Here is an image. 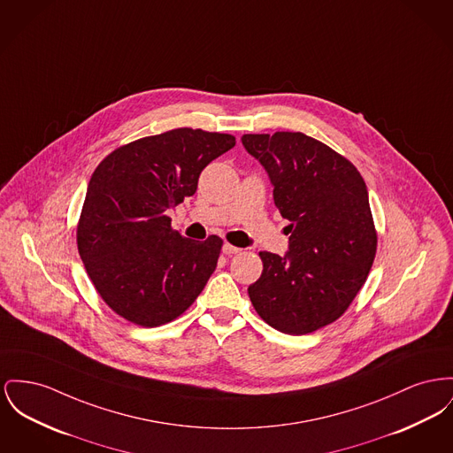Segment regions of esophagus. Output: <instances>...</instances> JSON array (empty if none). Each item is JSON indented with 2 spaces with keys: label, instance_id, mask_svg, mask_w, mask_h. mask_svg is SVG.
Returning a JSON list of instances; mask_svg holds the SVG:
<instances>
[{
  "label": "esophagus",
  "instance_id": "34e87169",
  "mask_svg": "<svg viewBox=\"0 0 453 453\" xmlns=\"http://www.w3.org/2000/svg\"><path fill=\"white\" fill-rule=\"evenodd\" d=\"M222 251H224V255L231 257V255H236V253H240L241 248H238V246H233V244H229V242H226V244L222 246Z\"/></svg>",
  "mask_w": 453,
  "mask_h": 453
}]
</instances>
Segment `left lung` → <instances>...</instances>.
Listing matches in <instances>:
<instances>
[{"mask_svg": "<svg viewBox=\"0 0 453 453\" xmlns=\"http://www.w3.org/2000/svg\"><path fill=\"white\" fill-rule=\"evenodd\" d=\"M241 140L265 167L291 234L286 257L260 251L251 304L282 334H311L346 313L372 270L378 234L366 183L350 160L301 132Z\"/></svg>", "mask_w": 453, "mask_h": 453, "instance_id": "8db88e82", "label": "left lung"}]
</instances>
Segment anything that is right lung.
Wrapping results in <instances>:
<instances>
[{
    "mask_svg": "<svg viewBox=\"0 0 453 453\" xmlns=\"http://www.w3.org/2000/svg\"><path fill=\"white\" fill-rule=\"evenodd\" d=\"M233 134L176 128L112 150L87 188L77 226L81 262L107 306L140 326L181 317L217 266L222 240L191 241L169 209L196 191L203 167Z\"/></svg>",
    "mask_w": 453,
    "mask_h": 453,
    "instance_id": "1",
    "label": "right lung"
}]
</instances>
